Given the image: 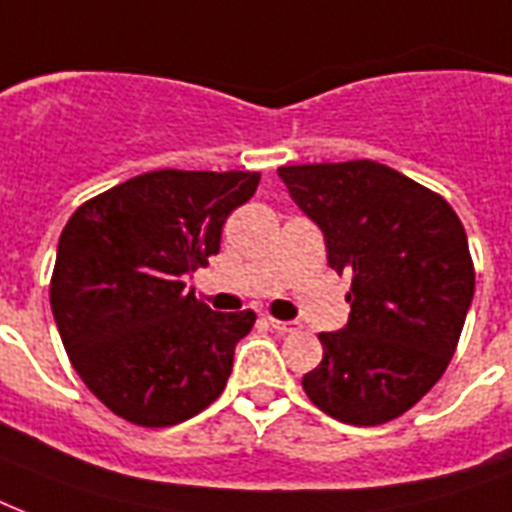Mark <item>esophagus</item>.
Listing matches in <instances>:
<instances>
[{
	"mask_svg": "<svg viewBox=\"0 0 512 512\" xmlns=\"http://www.w3.org/2000/svg\"><path fill=\"white\" fill-rule=\"evenodd\" d=\"M268 327L276 329L279 335H289V332H297L300 329V321H279V319H268Z\"/></svg>",
	"mask_w": 512,
	"mask_h": 512,
	"instance_id": "esophagus-1",
	"label": "esophagus"
}]
</instances>
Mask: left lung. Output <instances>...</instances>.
Here are the masks:
<instances>
[{
	"instance_id": "8db88e82",
	"label": "left lung",
	"mask_w": 512,
	"mask_h": 512,
	"mask_svg": "<svg viewBox=\"0 0 512 512\" xmlns=\"http://www.w3.org/2000/svg\"><path fill=\"white\" fill-rule=\"evenodd\" d=\"M279 177L324 233L329 265L353 276L348 324L319 335L305 393L335 420L382 425L454 356L476 289L465 228L438 193L385 164H297Z\"/></svg>"
}]
</instances>
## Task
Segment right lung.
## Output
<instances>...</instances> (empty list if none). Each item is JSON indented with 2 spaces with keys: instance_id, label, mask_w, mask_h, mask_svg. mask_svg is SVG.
Here are the masks:
<instances>
[{
  "instance_id": "add662e5",
  "label": "right lung",
  "mask_w": 512,
  "mask_h": 512,
  "mask_svg": "<svg viewBox=\"0 0 512 512\" xmlns=\"http://www.w3.org/2000/svg\"><path fill=\"white\" fill-rule=\"evenodd\" d=\"M257 172H146L76 209L58 241L50 305L84 385L114 414L167 428L207 409L255 313H217L183 279L220 252Z\"/></svg>"
}]
</instances>
